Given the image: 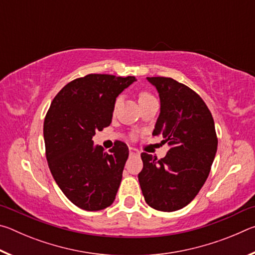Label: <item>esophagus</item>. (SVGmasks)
<instances>
[{
    "label": "esophagus",
    "instance_id": "obj_1",
    "mask_svg": "<svg viewBox=\"0 0 255 255\" xmlns=\"http://www.w3.org/2000/svg\"><path fill=\"white\" fill-rule=\"evenodd\" d=\"M129 154L130 155H139V150L135 147H129Z\"/></svg>",
    "mask_w": 255,
    "mask_h": 255
}]
</instances>
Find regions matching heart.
Wrapping results in <instances>:
<instances>
[{"label": "heart", "instance_id": "1", "mask_svg": "<svg viewBox=\"0 0 255 255\" xmlns=\"http://www.w3.org/2000/svg\"><path fill=\"white\" fill-rule=\"evenodd\" d=\"M152 99H154V97L152 96V94L146 92V91H141V92H139V94H138V102H139V105H140V103L146 102V101L152 100ZM117 102H118V100L116 101V103H117Z\"/></svg>", "mask_w": 255, "mask_h": 255}]
</instances>
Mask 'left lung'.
<instances>
[{"label":"left lung","mask_w":255,"mask_h":255,"mask_svg":"<svg viewBox=\"0 0 255 255\" xmlns=\"http://www.w3.org/2000/svg\"><path fill=\"white\" fill-rule=\"evenodd\" d=\"M161 102L154 136L170 146L157 159L141 153L138 174L145 201L161 211H175L190 204L208 178L217 152L215 123L198 94L171 77H147Z\"/></svg>","instance_id":"1"}]
</instances>
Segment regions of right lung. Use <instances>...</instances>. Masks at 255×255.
Wrapping results in <instances>:
<instances>
[{
	"label": "right lung",
	"instance_id": "obj_1",
	"mask_svg": "<svg viewBox=\"0 0 255 255\" xmlns=\"http://www.w3.org/2000/svg\"><path fill=\"white\" fill-rule=\"evenodd\" d=\"M135 76L89 74L72 81L51 102L44 123L46 157L56 183L81 209L96 211L114 202L129 150L116 141L110 153L92 137L111 124L116 98Z\"/></svg>",
	"mask_w": 255,
	"mask_h": 255
}]
</instances>
